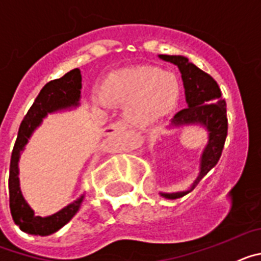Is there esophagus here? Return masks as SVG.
<instances>
[{
    "mask_svg": "<svg viewBox=\"0 0 261 261\" xmlns=\"http://www.w3.org/2000/svg\"><path fill=\"white\" fill-rule=\"evenodd\" d=\"M124 128H125V123H124L123 120H117L115 123L110 124L107 128L103 129V135H112V133L119 132V130H121Z\"/></svg>",
    "mask_w": 261,
    "mask_h": 261,
    "instance_id": "esophagus-1",
    "label": "esophagus"
}]
</instances>
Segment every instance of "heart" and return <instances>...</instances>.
I'll list each match as a JSON object with an SVG mask.
<instances>
[{
    "instance_id": "b5f03b06",
    "label": "heart",
    "mask_w": 261,
    "mask_h": 261,
    "mask_svg": "<svg viewBox=\"0 0 261 261\" xmlns=\"http://www.w3.org/2000/svg\"><path fill=\"white\" fill-rule=\"evenodd\" d=\"M105 95L95 93L99 107L111 103H127L125 116L135 126H146L165 115L179 93L177 81L171 73L155 68L128 69L112 75L103 87Z\"/></svg>"
}]
</instances>
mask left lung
Here are the masks:
<instances>
[{
    "instance_id": "obj_1",
    "label": "left lung",
    "mask_w": 261,
    "mask_h": 261,
    "mask_svg": "<svg viewBox=\"0 0 261 261\" xmlns=\"http://www.w3.org/2000/svg\"><path fill=\"white\" fill-rule=\"evenodd\" d=\"M161 59L170 61L177 65L183 78V85L186 89V99L188 107L179 111L174 117L175 125L200 123L208 129L209 144L202 153L201 174L199 180L218 163L225 147L227 137V115H226V102L222 98L221 89L213 77L205 73L200 68L188 61L183 56H168L161 55ZM195 184V186H196ZM187 192L162 193L167 199H177L187 195Z\"/></svg>"
}]
</instances>
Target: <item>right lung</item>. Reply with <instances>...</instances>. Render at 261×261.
Returning a JSON list of instances; mask_svg holds the SVG:
<instances>
[{
    "label": "right lung",
    "instance_id": "1",
    "mask_svg": "<svg viewBox=\"0 0 261 261\" xmlns=\"http://www.w3.org/2000/svg\"><path fill=\"white\" fill-rule=\"evenodd\" d=\"M81 81L82 78H81L80 69H73L61 78L49 81L40 90L35 102L32 103L31 108L20 123L17 141L14 144L13 153H11L10 175H9V202H10V212L14 222L19 226L22 231L27 234L44 237V235L56 232L78 213L85 200V196H82L77 201L71 202L70 205L57 213L43 218V217L35 216L32 209L24 201L20 193L19 179H18L19 155L23 151L24 145L27 144L29 137L34 132V129L40 124L41 119L48 112L74 105L80 99V90L82 86Z\"/></svg>",
    "mask_w": 261,
    "mask_h": 261
}]
</instances>
